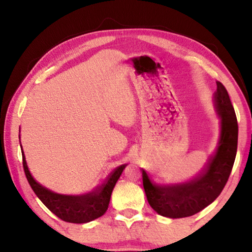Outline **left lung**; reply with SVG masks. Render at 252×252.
Instances as JSON below:
<instances>
[{"instance_id":"obj_1","label":"left lung","mask_w":252,"mask_h":252,"mask_svg":"<svg viewBox=\"0 0 252 252\" xmlns=\"http://www.w3.org/2000/svg\"><path fill=\"white\" fill-rule=\"evenodd\" d=\"M213 102L220 118V139L215 155L199 176L188 181L162 185L153 181L141 169L148 202L160 216L177 219L195 215L219 197L228 181L237 155L238 122L222 83L217 82Z\"/></svg>"}]
</instances>
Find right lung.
Returning a JSON list of instances; mask_svg holds the SVG:
<instances>
[{"mask_svg": "<svg viewBox=\"0 0 252 252\" xmlns=\"http://www.w3.org/2000/svg\"><path fill=\"white\" fill-rule=\"evenodd\" d=\"M21 150H22L25 176L34 193L58 218L71 223H87L104 215L108 210L113 188L126 167V164L118 167L110 174L103 185L95 188L90 192L83 194H61L53 192L34 180L25 161L23 149Z\"/></svg>", "mask_w": 252, "mask_h": 252, "instance_id": "obj_1", "label": "right lung"}]
</instances>
